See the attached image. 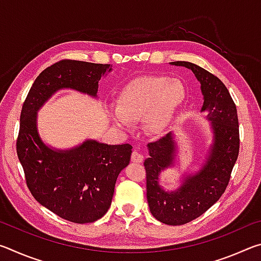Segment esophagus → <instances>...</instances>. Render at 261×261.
<instances>
[{"label": "esophagus", "instance_id": "obj_1", "mask_svg": "<svg viewBox=\"0 0 261 261\" xmlns=\"http://www.w3.org/2000/svg\"><path fill=\"white\" fill-rule=\"evenodd\" d=\"M131 160L132 162H136V163H141L144 160V156L141 155V154L138 151H134L131 154Z\"/></svg>", "mask_w": 261, "mask_h": 261}]
</instances>
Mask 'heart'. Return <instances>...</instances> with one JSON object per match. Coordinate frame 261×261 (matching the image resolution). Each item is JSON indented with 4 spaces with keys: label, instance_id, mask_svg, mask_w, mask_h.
I'll use <instances>...</instances> for the list:
<instances>
[{
    "label": "heart",
    "instance_id": "heart-1",
    "mask_svg": "<svg viewBox=\"0 0 261 261\" xmlns=\"http://www.w3.org/2000/svg\"><path fill=\"white\" fill-rule=\"evenodd\" d=\"M187 99V88L179 79L166 76H145L135 79L123 88L117 107L109 115L121 129L144 118L145 129L151 135H162L169 129Z\"/></svg>",
    "mask_w": 261,
    "mask_h": 261
}]
</instances>
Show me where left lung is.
Segmentation results:
<instances>
[{"label":"left lung","instance_id":"obj_1","mask_svg":"<svg viewBox=\"0 0 261 261\" xmlns=\"http://www.w3.org/2000/svg\"><path fill=\"white\" fill-rule=\"evenodd\" d=\"M170 64L190 69L200 83L204 95L200 112L206 113L213 135L199 169L183 174L179 187L170 191L161 187L160 176L177 165L178 147L174 132L147 145L149 158L144 166L149 211L162 223L180 226L199 218L226 191L240 152V130L236 106L218 77L191 62L177 61Z\"/></svg>","mask_w":261,"mask_h":261}]
</instances>
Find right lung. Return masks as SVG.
<instances>
[{
    "instance_id": "right-lung-1",
    "label": "right lung",
    "mask_w": 261,
    "mask_h": 261,
    "mask_svg": "<svg viewBox=\"0 0 261 261\" xmlns=\"http://www.w3.org/2000/svg\"><path fill=\"white\" fill-rule=\"evenodd\" d=\"M110 64L63 60L39 74L21 108L17 155L35 200L60 218L90 223L107 213L116 179L130 163L132 146L86 139L77 146L57 149L43 143L38 112L57 91L70 88L98 98L99 81Z\"/></svg>"
}]
</instances>
